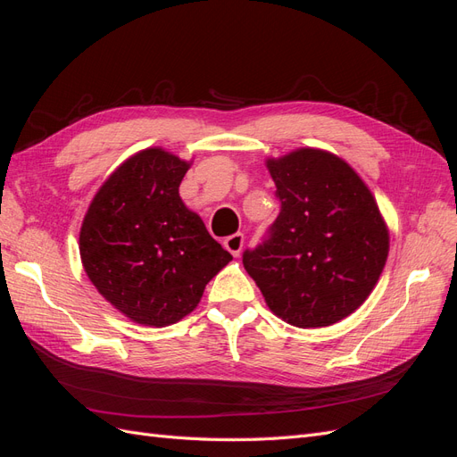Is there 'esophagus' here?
Listing matches in <instances>:
<instances>
[{"label":"esophagus","instance_id":"1","mask_svg":"<svg viewBox=\"0 0 457 457\" xmlns=\"http://www.w3.org/2000/svg\"><path fill=\"white\" fill-rule=\"evenodd\" d=\"M223 245H225V250H228L234 257H238L240 252H242V247H244V234L242 232L230 234V237H227L223 240Z\"/></svg>","mask_w":457,"mask_h":457}]
</instances>
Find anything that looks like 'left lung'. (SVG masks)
<instances>
[{
  "instance_id": "8db88e82",
  "label": "left lung",
  "mask_w": 457,
  "mask_h": 457,
  "mask_svg": "<svg viewBox=\"0 0 457 457\" xmlns=\"http://www.w3.org/2000/svg\"><path fill=\"white\" fill-rule=\"evenodd\" d=\"M280 213L242 262L269 309L297 328L331 326L376 287L389 230L351 165L318 148L269 158Z\"/></svg>"
}]
</instances>
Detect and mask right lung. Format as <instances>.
Wrapping results in <instances>:
<instances>
[{
    "instance_id": "add662e5",
    "label": "right lung",
    "mask_w": 457,
    "mask_h": 457,
    "mask_svg": "<svg viewBox=\"0 0 457 457\" xmlns=\"http://www.w3.org/2000/svg\"><path fill=\"white\" fill-rule=\"evenodd\" d=\"M188 168L158 146L137 152L103 183L81 223L79 255L89 280L137 324L179 322L232 261L179 196Z\"/></svg>"
}]
</instances>
